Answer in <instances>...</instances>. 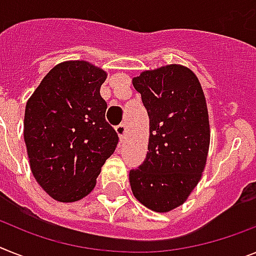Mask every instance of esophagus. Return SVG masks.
I'll list each match as a JSON object with an SVG mask.
<instances>
[{"label": "esophagus", "mask_w": 256, "mask_h": 256, "mask_svg": "<svg viewBox=\"0 0 256 256\" xmlns=\"http://www.w3.org/2000/svg\"><path fill=\"white\" fill-rule=\"evenodd\" d=\"M115 130H116V133L119 134L120 140H123V138H124V134H126V124H124V123H120L119 126H115Z\"/></svg>", "instance_id": "1"}]
</instances>
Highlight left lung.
<instances>
[{
    "label": "left lung",
    "instance_id": "obj_1",
    "mask_svg": "<svg viewBox=\"0 0 256 256\" xmlns=\"http://www.w3.org/2000/svg\"><path fill=\"white\" fill-rule=\"evenodd\" d=\"M149 116L145 161L130 171L133 195L156 212L182 206L206 168L209 120L199 80L182 65L142 72L132 81Z\"/></svg>",
    "mask_w": 256,
    "mask_h": 256
}]
</instances>
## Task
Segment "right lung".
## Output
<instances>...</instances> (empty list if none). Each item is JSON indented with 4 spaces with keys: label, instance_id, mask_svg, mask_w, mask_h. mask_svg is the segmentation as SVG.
Segmentation results:
<instances>
[{
    "label": "right lung",
    "instance_id": "1",
    "mask_svg": "<svg viewBox=\"0 0 256 256\" xmlns=\"http://www.w3.org/2000/svg\"><path fill=\"white\" fill-rule=\"evenodd\" d=\"M106 77L86 61H65L43 78L26 104L23 136L31 171L57 202L88 195L119 142L99 92Z\"/></svg>",
    "mask_w": 256,
    "mask_h": 256
}]
</instances>
